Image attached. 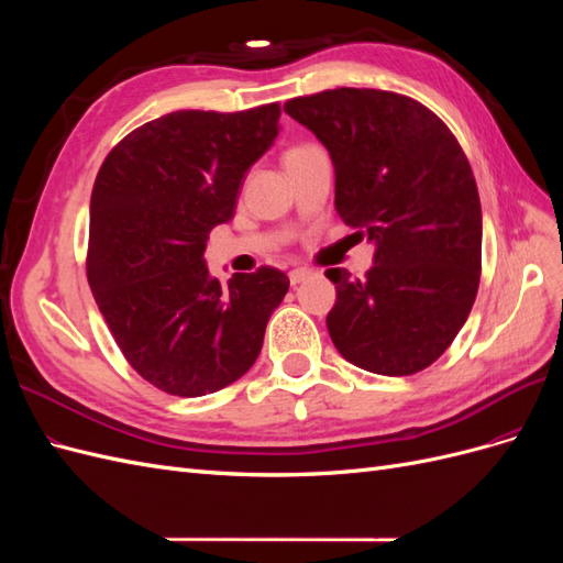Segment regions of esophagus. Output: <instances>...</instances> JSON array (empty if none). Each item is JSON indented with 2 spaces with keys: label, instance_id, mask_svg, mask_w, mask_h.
Wrapping results in <instances>:
<instances>
[{
  "label": "esophagus",
  "instance_id": "esophagus-1",
  "mask_svg": "<svg viewBox=\"0 0 563 563\" xmlns=\"http://www.w3.org/2000/svg\"><path fill=\"white\" fill-rule=\"evenodd\" d=\"M310 275H312L310 269L298 267V269H291V272H288V282H291V286H298V284H302L305 279H310Z\"/></svg>",
  "mask_w": 563,
  "mask_h": 563
}]
</instances>
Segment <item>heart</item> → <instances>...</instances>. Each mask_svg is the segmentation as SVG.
<instances>
[{"label":"heart","mask_w":563,"mask_h":563,"mask_svg":"<svg viewBox=\"0 0 563 563\" xmlns=\"http://www.w3.org/2000/svg\"><path fill=\"white\" fill-rule=\"evenodd\" d=\"M294 150H300V147H294ZM294 150H288V152H294Z\"/></svg>","instance_id":"obj_1"}]
</instances>
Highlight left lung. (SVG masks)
I'll list each match as a JSON object with an SVG mask.
<instances>
[{"label":"left lung","instance_id":"8db88e82","mask_svg":"<svg viewBox=\"0 0 563 563\" xmlns=\"http://www.w3.org/2000/svg\"><path fill=\"white\" fill-rule=\"evenodd\" d=\"M284 112L329 150L335 211L376 246L366 279L327 269L335 350L378 376L428 368L479 288L482 203L465 152L434 112L389 91L343 87L288 100Z\"/></svg>","mask_w":563,"mask_h":563}]
</instances>
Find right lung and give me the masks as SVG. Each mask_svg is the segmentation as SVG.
<instances>
[{
	"label": "right lung",
	"mask_w": 563,
	"mask_h": 563,
	"mask_svg": "<svg viewBox=\"0 0 563 563\" xmlns=\"http://www.w3.org/2000/svg\"><path fill=\"white\" fill-rule=\"evenodd\" d=\"M279 106L178 110L131 131L91 192L87 275L129 364L176 397H203L258 360L288 291L277 267L209 275V232L228 223L249 168L275 143Z\"/></svg>",
	"instance_id": "obj_1"
}]
</instances>
